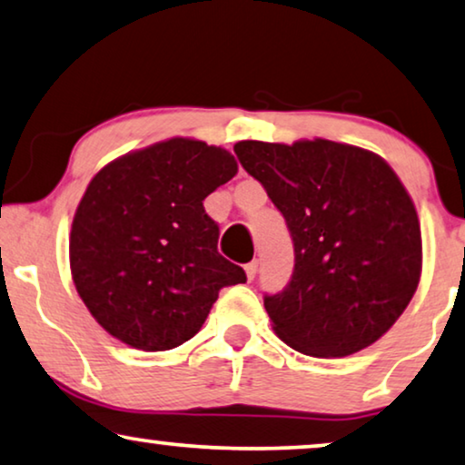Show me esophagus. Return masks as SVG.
<instances>
[{
  "instance_id": "esophagus-1",
  "label": "esophagus",
  "mask_w": 465,
  "mask_h": 465,
  "mask_svg": "<svg viewBox=\"0 0 465 465\" xmlns=\"http://www.w3.org/2000/svg\"><path fill=\"white\" fill-rule=\"evenodd\" d=\"M244 270H246V276H248V280H252L254 276H257V272H259V261L254 259V261H251V263H246V265H244Z\"/></svg>"
}]
</instances>
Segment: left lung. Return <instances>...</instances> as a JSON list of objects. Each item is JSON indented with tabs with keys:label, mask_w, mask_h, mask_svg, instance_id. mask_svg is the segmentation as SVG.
I'll return each mask as SVG.
<instances>
[{
	"label": "left lung",
	"mask_w": 465,
	"mask_h": 465,
	"mask_svg": "<svg viewBox=\"0 0 465 465\" xmlns=\"http://www.w3.org/2000/svg\"><path fill=\"white\" fill-rule=\"evenodd\" d=\"M233 152L295 246L291 282L263 299L273 331L316 358L369 348L407 310L421 276L420 219L401 179L377 153L326 139L240 141Z\"/></svg>",
	"instance_id": "8db88e82"
}]
</instances>
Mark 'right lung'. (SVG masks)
<instances>
[{
    "instance_id": "add662e5",
    "label": "right lung",
    "mask_w": 465,
    "mask_h": 465,
    "mask_svg": "<svg viewBox=\"0 0 465 465\" xmlns=\"http://www.w3.org/2000/svg\"><path fill=\"white\" fill-rule=\"evenodd\" d=\"M238 173L225 149L168 139L94 174L69 238L74 284L109 335L164 351L202 329L223 286L246 282L217 251L204 198Z\"/></svg>"
}]
</instances>
